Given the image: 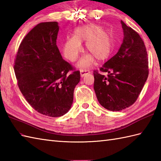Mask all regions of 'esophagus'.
Wrapping results in <instances>:
<instances>
[{
	"mask_svg": "<svg viewBox=\"0 0 161 161\" xmlns=\"http://www.w3.org/2000/svg\"><path fill=\"white\" fill-rule=\"evenodd\" d=\"M88 73H90V71L88 70H80V75H81V77H84L85 75H86Z\"/></svg>",
	"mask_w": 161,
	"mask_h": 161,
	"instance_id": "1",
	"label": "esophagus"
}]
</instances>
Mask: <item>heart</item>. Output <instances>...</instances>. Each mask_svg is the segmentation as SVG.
Segmentation results:
<instances>
[{"instance_id": "heart-1", "label": "heart", "mask_w": 161, "mask_h": 161, "mask_svg": "<svg viewBox=\"0 0 161 161\" xmlns=\"http://www.w3.org/2000/svg\"><path fill=\"white\" fill-rule=\"evenodd\" d=\"M86 43V49L91 54L81 58L78 66L88 68L94 62L95 58L102 61L108 59L111 53L112 41L110 35L100 26L86 25L75 30L73 37L68 38L63 45V53L66 59L73 62L82 50L81 43Z\"/></svg>"}]
</instances>
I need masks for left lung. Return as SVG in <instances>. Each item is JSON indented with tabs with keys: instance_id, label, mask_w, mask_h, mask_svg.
I'll return each mask as SVG.
<instances>
[{
	"instance_id": "left-lung-1",
	"label": "left lung",
	"mask_w": 161,
	"mask_h": 161,
	"mask_svg": "<svg viewBox=\"0 0 161 161\" xmlns=\"http://www.w3.org/2000/svg\"><path fill=\"white\" fill-rule=\"evenodd\" d=\"M124 39L117 54L93 71L98 102L112 111L123 110L137 100L149 75L147 53L139 34L121 20Z\"/></svg>"
}]
</instances>
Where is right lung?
Returning <instances> with one entry per match:
<instances>
[{
  "label": "right lung",
  "mask_w": 161,
  "mask_h": 161,
  "mask_svg": "<svg viewBox=\"0 0 161 161\" xmlns=\"http://www.w3.org/2000/svg\"><path fill=\"white\" fill-rule=\"evenodd\" d=\"M58 32L55 21L36 25L20 43L14 65L18 86L27 102L50 117H60L70 110L80 80V72L61 55Z\"/></svg>",
  "instance_id": "obj_1"
}]
</instances>
